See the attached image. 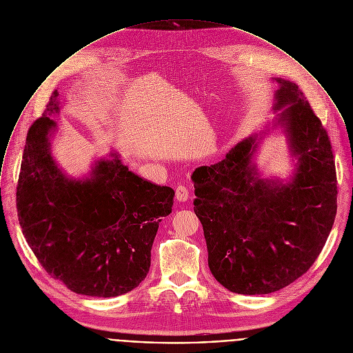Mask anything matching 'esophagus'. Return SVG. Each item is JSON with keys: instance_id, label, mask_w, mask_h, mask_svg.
<instances>
[{"instance_id": "1", "label": "esophagus", "mask_w": 353, "mask_h": 353, "mask_svg": "<svg viewBox=\"0 0 353 353\" xmlns=\"http://www.w3.org/2000/svg\"><path fill=\"white\" fill-rule=\"evenodd\" d=\"M175 197H176V200L181 201V203L188 201V199H189V190H188V188L179 185V186L176 188V190H175Z\"/></svg>"}]
</instances>
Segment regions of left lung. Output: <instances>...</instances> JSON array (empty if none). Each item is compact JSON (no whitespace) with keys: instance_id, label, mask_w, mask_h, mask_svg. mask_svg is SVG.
Masks as SVG:
<instances>
[{"instance_id":"8db88e82","label":"left lung","mask_w":353,"mask_h":353,"mask_svg":"<svg viewBox=\"0 0 353 353\" xmlns=\"http://www.w3.org/2000/svg\"><path fill=\"white\" fill-rule=\"evenodd\" d=\"M278 83L272 123L250 134L226 157L192 174L215 279L238 294H268L300 278L314 264L337 214V176L329 135L303 92ZM279 128L294 165L286 179H263L255 153Z\"/></svg>"}]
</instances>
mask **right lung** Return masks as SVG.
I'll use <instances>...</instances> for the list:
<instances>
[{
  "instance_id": "right-lung-1",
  "label": "right lung",
  "mask_w": 353,
  "mask_h": 353,
  "mask_svg": "<svg viewBox=\"0 0 353 353\" xmlns=\"http://www.w3.org/2000/svg\"><path fill=\"white\" fill-rule=\"evenodd\" d=\"M61 104L54 90L30 127L16 192L19 223L38 261L70 290L115 297L137 288L150 267L161 218L175 192L154 185L112 150L88 175L68 176L52 153Z\"/></svg>"
}]
</instances>
